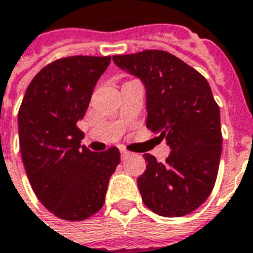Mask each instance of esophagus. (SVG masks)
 Segmentation results:
<instances>
[{
  "instance_id": "obj_1",
  "label": "esophagus",
  "mask_w": 253,
  "mask_h": 253,
  "mask_svg": "<svg viewBox=\"0 0 253 253\" xmlns=\"http://www.w3.org/2000/svg\"><path fill=\"white\" fill-rule=\"evenodd\" d=\"M129 156H130V152L125 151V149H121V159H123V160L128 159Z\"/></svg>"
}]
</instances>
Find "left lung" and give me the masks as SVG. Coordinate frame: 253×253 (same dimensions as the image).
Here are the masks:
<instances>
[{
	"label": "left lung",
	"mask_w": 253,
	"mask_h": 253,
	"mask_svg": "<svg viewBox=\"0 0 253 253\" xmlns=\"http://www.w3.org/2000/svg\"><path fill=\"white\" fill-rule=\"evenodd\" d=\"M114 64L145 87L147 128L166 139V163L144 154L137 178L144 205L163 217H182L204 204L213 190L221 151L220 108L208 81L166 51L114 55Z\"/></svg>",
	"instance_id": "8db88e82"
}]
</instances>
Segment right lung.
Returning <instances> with one entry per match:
<instances>
[{
	"instance_id": "right-lung-1",
	"label": "right lung",
	"mask_w": 253,
	"mask_h": 253,
	"mask_svg": "<svg viewBox=\"0 0 253 253\" xmlns=\"http://www.w3.org/2000/svg\"><path fill=\"white\" fill-rule=\"evenodd\" d=\"M110 56H70L40 70L18 110L23 163L39 201L67 221L95 214L120 163L116 147L93 152L81 145L91 94Z\"/></svg>"
}]
</instances>
